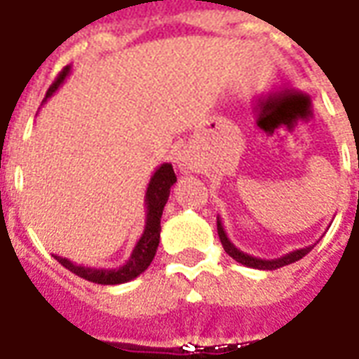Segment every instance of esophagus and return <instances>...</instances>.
I'll use <instances>...</instances> for the list:
<instances>
[{
    "label": "esophagus",
    "instance_id": "1",
    "mask_svg": "<svg viewBox=\"0 0 359 359\" xmlns=\"http://www.w3.org/2000/svg\"><path fill=\"white\" fill-rule=\"evenodd\" d=\"M177 167H179L182 172H190L194 171V161H192V157L187 156V154H179V156H177Z\"/></svg>",
    "mask_w": 359,
    "mask_h": 359
}]
</instances>
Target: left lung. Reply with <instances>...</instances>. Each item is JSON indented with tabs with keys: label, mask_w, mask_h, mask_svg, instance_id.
<instances>
[{
	"label": "left lung",
	"mask_w": 359,
	"mask_h": 359,
	"mask_svg": "<svg viewBox=\"0 0 359 359\" xmlns=\"http://www.w3.org/2000/svg\"><path fill=\"white\" fill-rule=\"evenodd\" d=\"M217 233H219V238H221V244H223V248H225V252L229 254V256L233 257L234 262L246 265V267H252V269H262V271H273V269H278V267H285V265L294 264V262L302 259L306 254H309L311 248L316 246V244H311V246H306V248L294 250V252H288V254H285V256L275 257V259H262V257H254V256H250V254H244L242 250H238L236 246H234L233 242H231V238L226 236L225 226H223V223H221V217H219V215H217Z\"/></svg>",
	"instance_id": "8db88e82"
}]
</instances>
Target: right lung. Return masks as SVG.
<instances>
[{"instance_id": "1", "label": "right lung", "mask_w": 359, "mask_h": 359, "mask_svg": "<svg viewBox=\"0 0 359 359\" xmlns=\"http://www.w3.org/2000/svg\"><path fill=\"white\" fill-rule=\"evenodd\" d=\"M71 74V65H67L61 73H59L57 81L53 82L46 94V100L55 94V90L65 82V79ZM43 100V103H46ZM177 182V175L172 171L171 163L159 165L156 172L151 175V179L146 188V198H144V205H146V225H144V233L136 242L133 254L126 259L125 264L118 267H88V265H79L67 259V257L53 256L59 264L65 269L73 271L74 275L86 278L90 283L95 285H123L133 280L144 271L148 269L149 264L154 262L157 246H159V233H161V215H163V208L169 194H171V187Z\"/></svg>"}]
</instances>
